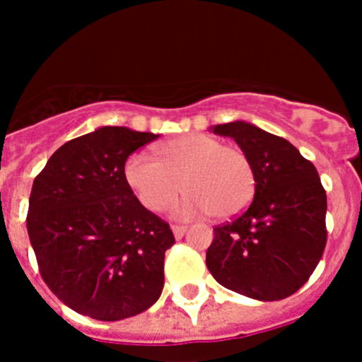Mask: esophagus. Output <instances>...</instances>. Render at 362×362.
<instances>
[{"instance_id": "esophagus-1", "label": "esophagus", "mask_w": 362, "mask_h": 362, "mask_svg": "<svg viewBox=\"0 0 362 362\" xmlns=\"http://www.w3.org/2000/svg\"><path fill=\"white\" fill-rule=\"evenodd\" d=\"M171 231H173L175 238L180 240L182 236L185 235V231H187V228H185V226H171Z\"/></svg>"}]
</instances>
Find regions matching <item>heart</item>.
<instances>
[{
    "instance_id": "b5f03b06",
    "label": "heart",
    "mask_w": 362,
    "mask_h": 362,
    "mask_svg": "<svg viewBox=\"0 0 362 362\" xmlns=\"http://www.w3.org/2000/svg\"><path fill=\"white\" fill-rule=\"evenodd\" d=\"M158 160L144 154L129 156L124 177L138 202L160 214L187 196V214L208 211L214 218H229L245 210L255 192V170L238 147L224 145L208 134L191 133L156 147Z\"/></svg>"
}]
</instances>
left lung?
<instances>
[{
    "mask_svg": "<svg viewBox=\"0 0 362 362\" xmlns=\"http://www.w3.org/2000/svg\"><path fill=\"white\" fill-rule=\"evenodd\" d=\"M249 156L255 170L250 206L214 228L206 266L226 289L279 301L301 289L326 247L327 198L319 173L286 138L245 120L217 124Z\"/></svg>",
    "mask_w": 362,
    "mask_h": 362,
    "instance_id": "8db88e82",
    "label": "left lung"
}]
</instances>
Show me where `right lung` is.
I'll return each instance as SVG.
<instances>
[{
	"label": "right lung",
	"mask_w": 362,
	"mask_h": 362,
	"mask_svg": "<svg viewBox=\"0 0 362 362\" xmlns=\"http://www.w3.org/2000/svg\"><path fill=\"white\" fill-rule=\"evenodd\" d=\"M158 136L98 127L57 148L33 182L25 222L42 279L90 319L138 315L163 293L175 236L124 177L127 158Z\"/></svg>",
	"instance_id": "right-lung-1"
}]
</instances>
